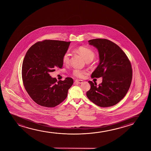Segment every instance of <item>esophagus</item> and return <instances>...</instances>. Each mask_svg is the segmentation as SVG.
Instances as JSON below:
<instances>
[{
    "label": "esophagus",
    "mask_w": 151,
    "mask_h": 151,
    "mask_svg": "<svg viewBox=\"0 0 151 151\" xmlns=\"http://www.w3.org/2000/svg\"><path fill=\"white\" fill-rule=\"evenodd\" d=\"M75 83H79V84H81V83H83V81L82 80H76V81H75Z\"/></svg>",
    "instance_id": "34e87169"
}]
</instances>
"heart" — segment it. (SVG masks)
Listing matches in <instances>:
<instances>
[{"label": "heart", "mask_w": 151, "mask_h": 151, "mask_svg": "<svg viewBox=\"0 0 151 151\" xmlns=\"http://www.w3.org/2000/svg\"><path fill=\"white\" fill-rule=\"evenodd\" d=\"M77 50L79 53L85 58L86 61L89 60H92L95 57L94 52L88 48L81 46L78 48ZM70 54L69 53V52H65L62 57L63 62L65 64L68 63L70 61ZM73 74L74 76L77 77L83 78V77L84 76V75L86 74V72L85 70H81L79 69H75L74 70H73Z\"/></svg>", "instance_id": "heart-1"}]
</instances>
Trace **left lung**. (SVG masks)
Here are the masks:
<instances>
[{
  "instance_id": "obj_1",
  "label": "left lung",
  "mask_w": 151,
  "mask_h": 151,
  "mask_svg": "<svg viewBox=\"0 0 151 151\" xmlns=\"http://www.w3.org/2000/svg\"><path fill=\"white\" fill-rule=\"evenodd\" d=\"M89 44L97 48L99 63L91 78L102 77V83L89 81L91 88L87 96L101 107L115 105L127 93L132 81V65L126 54L116 44L105 39L90 40Z\"/></svg>"
}]
</instances>
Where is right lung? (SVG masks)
<instances>
[{"instance_id":"add662e5","label":"right lung","mask_w":151,"mask_h":151,"mask_svg":"<svg viewBox=\"0 0 151 151\" xmlns=\"http://www.w3.org/2000/svg\"><path fill=\"white\" fill-rule=\"evenodd\" d=\"M70 42L48 40L38 42L29 48L22 65L23 84L33 101L45 107H54L66 99L73 79L67 77L57 81L50 72L61 68L62 57Z\"/></svg>"}]
</instances>
